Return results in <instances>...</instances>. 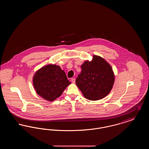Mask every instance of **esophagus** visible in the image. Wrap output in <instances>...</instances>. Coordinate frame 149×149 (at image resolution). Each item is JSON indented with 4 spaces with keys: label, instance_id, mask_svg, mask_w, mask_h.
I'll return each mask as SVG.
<instances>
[{
    "label": "esophagus",
    "instance_id": "obj_1",
    "mask_svg": "<svg viewBox=\"0 0 149 149\" xmlns=\"http://www.w3.org/2000/svg\"><path fill=\"white\" fill-rule=\"evenodd\" d=\"M71 80L72 83H75V78H72Z\"/></svg>",
    "mask_w": 149,
    "mask_h": 149
}]
</instances>
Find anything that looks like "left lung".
Wrapping results in <instances>:
<instances>
[{
  "instance_id": "1",
  "label": "left lung",
  "mask_w": 149,
  "mask_h": 149,
  "mask_svg": "<svg viewBox=\"0 0 149 149\" xmlns=\"http://www.w3.org/2000/svg\"><path fill=\"white\" fill-rule=\"evenodd\" d=\"M81 72L76 79V84L86 99L98 100L111 91L114 83L113 69L106 60L93 55L92 61L81 65Z\"/></svg>"
}]
</instances>
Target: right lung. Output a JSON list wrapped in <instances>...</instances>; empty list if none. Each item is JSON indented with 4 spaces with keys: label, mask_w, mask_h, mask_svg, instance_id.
<instances>
[{
    "label": "right lung",
    "mask_w": 149,
    "mask_h": 149,
    "mask_svg": "<svg viewBox=\"0 0 149 149\" xmlns=\"http://www.w3.org/2000/svg\"><path fill=\"white\" fill-rule=\"evenodd\" d=\"M71 84L60 66L49 64L36 71L33 77L36 92L45 100L52 102L59 97Z\"/></svg>",
    "instance_id": "add662e5"
}]
</instances>
